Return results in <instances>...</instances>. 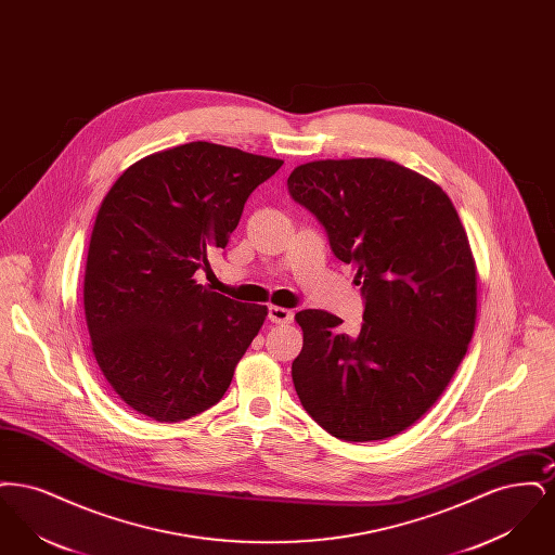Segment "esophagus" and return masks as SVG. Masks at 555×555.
<instances>
[{
	"mask_svg": "<svg viewBox=\"0 0 555 555\" xmlns=\"http://www.w3.org/2000/svg\"><path fill=\"white\" fill-rule=\"evenodd\" d=\"M268 320L274 324H289L293 320V312L281 306H268Z\"/></svg>",
	"mask_w": 555,
	"mask_h": 555,
	"instance_id": "obj_1",
	"label": "esophagus"
}]
</instances>
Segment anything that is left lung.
<instances>
[{
  "instance_id": "left-lung-1",
  "label": "left lung",
  "mask_w": 555,
  "mask_h": 555,
  "mask_svg": "<svg viewBox=\"0 0 555 555\" xmlns=\"http://www.w3.org/2000/svg\"><path fill=\"white\" fill-rule=\"evenodd\" d=\"M324 224L333 254L358 268L360 333L301 310L293 360L306 412L341 441H380L423 418L448 389L476 324V262L448 193L383 158L317 159L287 179Z\"/></svg>"
}]
</instances>
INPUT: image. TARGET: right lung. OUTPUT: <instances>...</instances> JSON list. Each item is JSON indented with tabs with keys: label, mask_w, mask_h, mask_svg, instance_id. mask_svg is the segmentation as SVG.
Instances as JSON below:
<instances>
[{
	"label": "right lung",
	"mask_w": 555,
	"mask_h": 555,
	"mask_svg": "<svg viewBox=\"0 0 555 555\" xmlns=\"http://www.w3.org/2000/svg\"><path fill=\"white\" fill-rule=\"evenodd\" d=\"M283 159L193 141L134 162L89 241L85 318L109 387L137 414L181 423L218 403L268 308L193 276L224 249L249 193Z\"/></svg>",
	"instance_id": "obj_1"
}]
</instances>
